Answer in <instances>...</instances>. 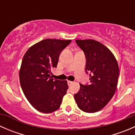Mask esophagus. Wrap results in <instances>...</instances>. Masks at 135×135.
Segmentation results:
<instances>
[{"label": "esophagus", "mask_w": 135, "mask_h": 135, "mask_svg": "<svg viewBox=\"0 0 135 135\" xmlns=\"http://www.w3.org/2000/svg\"><path fill=\"white\" fill-rule=\"evenodd\" d=\"M73 83H74V82H73V81H68V85H72Z\"/></svg>", "instance_id": "1"}]
</instances>
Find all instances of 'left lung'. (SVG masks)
<instances>
[{"instance_id": "obj_1", "label": "left lung", "mask_w": 135, "mask_h": 135, "mask_svg": "<svg viewBox=\"0 0 135 135\" xmlns=\"http://www.w3.org/2000/svg\"><path fill=\"white\" fill-rule=\"evenodd\" d=\"M86 58L85 71L89 73V85L80 84L74 95L80 110L94 113L102 110L112 99L118 82L119 66L111 51L100 42L92 39L76 40Z\"/></svg>"}]
</instances>
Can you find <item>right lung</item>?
I'll return each mask as SVG.
<instances>
[{"label": "right lung", "mask_w": 135, "mask_h": 135, "mask_svg": "<svg viewBox=\"0 0 135 135\" xmlns=\"http://www.w3.org/2000/svg\"><path fill=\"white\" fill-rule=\"evenodd\" d=\"M71 40L47 38L32 45L26 51L20 69L21 89L30 104L38 111L51 113L59 109L66 93V80L51 78L62 50Z\"/></svg>", "instance_id": "right-lung-1"}]
</instances>
